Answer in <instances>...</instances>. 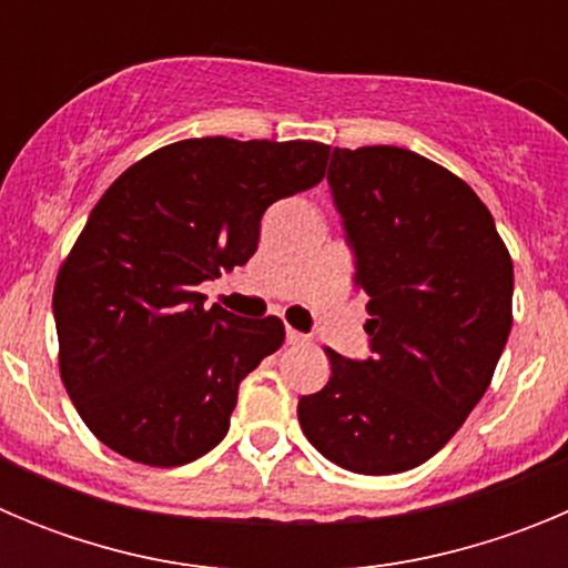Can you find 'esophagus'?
<instances>
[{
	"label": "esophagus",
	"instance_id": "obj_1",
	"mask_svg": "<svg viewBox=\"0 0 568 568\" xmlns=\"http://www.w3.org/2000/svg\"><path fill=\"white\" fill-rule=\"evenodd\" d=\"M287 344H293V346L307 344V335L298 333V329H293V327H287Z\"/></svg>",
	"mask_w": 568,
	"mask_h": 568
}]
</instances>
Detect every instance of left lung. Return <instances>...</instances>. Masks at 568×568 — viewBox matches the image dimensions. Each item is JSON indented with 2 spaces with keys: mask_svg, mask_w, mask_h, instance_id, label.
<instances>
[{
  "mask_svg": "<svg viewBox=\"0 0 568 568\" xmlns=\"http://www.w3.org/2000/svg\"><path fill=\"white\" fill-rule=\"evenodd\" d=\"M369 295L373 355L327 349V386L298 400L321 455L358 475L433 458L484 398L511 329V255L475 190L404 148H335L327 173Z\"/></svg>",
  "mask_w": 568,
  "mask_h": 568,
  "instance_id": "obj_1",
  "label": "left lung"
}]
</instances>
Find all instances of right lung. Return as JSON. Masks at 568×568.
<instances>
[{
    "mask_svg": "<svg viewBox=\"0 0 568 568\" xmlns=\"http://www.w3.org/2000/svg\"><path fill=\"white\" fill-rule=\"evenodd\" d=\"M321 142L184 139L99 199L53 287L59 373L88 429L144 466H182L227 435L239 384L284 324L204 307L199 284L247 264L261 215L324 179Z\"/></svg>",
    "mask_w": 568,
    "mask_h": 568,
    "instance_id": "obj_1",
    "label": "right lung"
}]
</instances>
